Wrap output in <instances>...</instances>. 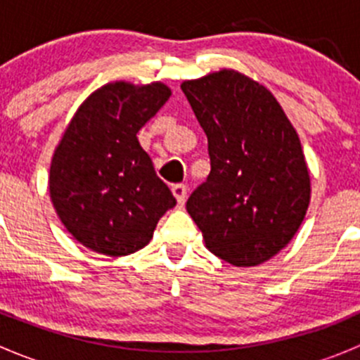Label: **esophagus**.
I'll use <instances>...</instances> for the list:
<instances>
[{
    "instance_id": "esophagus-1",
    "label": "esophagus",
    "mask_w": 360,
    "mask_h": 360,
    "mask_svg": "<svg viewBox=\"0 0 360 360\" xmlns=\"http://www.w3.org/2000/svg\"><path fill=\"white\" fill-rule=\"evenodd\" d=\"M172 193H174V197H176L177 203H179V205H183V203L186 202V197H188V186L186 184H174Z\"/></svg>"
}]
</instances>
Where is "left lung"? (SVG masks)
Wrapping results in <instances>:
<instances>
[{
  "label": "left lung",
  "instance_id": "obj_1",
  "mask_svg": "<svg viewBox=\"0 0 360 360\" xmlns=\"http://www.w3.org/2000/svg\"><path fill=\"white\" fill-rule=\"evenodd\" d=\"M181 89L210 157V174L188 198V214L217 257L233 266L264 263L291 242L310 203L300 137L274 94L233 69Z\"/></svg>",
  "mask_w": 360,
  "mask_h": 360
}]
</instances>
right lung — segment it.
I'll use <instances>...</instances> for the list:
<instances>
[{
    "label": "right lung",
    "mask_w": 360,
    "mask_h": 360,
    "mask_svg": "<svg viewBox=\"0 0 360 360\" xmlns=\"http://www.w3.org/2000/svg\"><path fill=\"white\" fill-rule=\"evenodd\" d=\"M163 83L115 82L90 94L69 122L50 165V198L85 248L127 256L150 244L176 205L137 132L169 101Z\"/></svg>",
    "instance_id": "obj_1"
}]
</instances>
